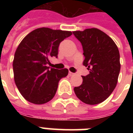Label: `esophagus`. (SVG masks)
<instances>
[{
    "label": "esophagus",
    "instance_id": "esophagus-1",
    "mask_svg": "<svg viewBox=\"0 0 133 133\" xmlns=\"http://www.w3.org/2000/svg\"><path fill=\"white\" fill-rule=\"evenodd\" d=\"M68 75H69V76H73V75H75V73H73V72H69V73H68Z\"/></svg>",
    "mask_w": 133,
    "mask_h": 133
}]
</instances>
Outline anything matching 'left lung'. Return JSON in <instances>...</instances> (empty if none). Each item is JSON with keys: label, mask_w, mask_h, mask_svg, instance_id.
<instances>
[{"label": "left lung", "mask_w": 133, "mask_h": 133, "mask_svg": "<svg viewBox=\"0 0 133 133\" xmlns=\"http://www.w3.org/2000/svg\"><path fill=\"white\" fill-rule=\"evenodd\" d=\"M81 42L85 59L83 64L90 70L82 76L83 83L75 87V95L83 103L98 104L105 101L115 88L119 75V52L109 36L97 28L75 31Z\"/></svg>", "instance_id": "1"}]
</instances>
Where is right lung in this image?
Instances as JSON below:
<instances>
[{
    "label": "right lung",
    "instance_id": "add662e5",
    "mask_svg": "<svg viewBox=\"0 0 133 133\" xmlns=\"http://www.w3.org/2000/svg\"><path fill=\"white\" fill-rule=\"evenodd\" d=\"M72 34L70 31L38 28L27 35L16 50L14 79L20 93L34 104H43L54 97L58 81L68 74L66 68H50V58L57 57L60 43Z\"/></svg>",
    "mask_w": 133,
    "mask_h": 133
}]
</instances>
